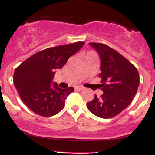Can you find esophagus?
<instances>
[{
	"mask_svg": "<svg viewBox=\"0 0 155 155\" xmlns=\"http://www.w3.org/2000/svg\"><path fill=\"white\" fill-rule=\"evenodd\" d=\"M75 90H76V91H82V90H83V87L79 86V87H75Z\"/></svg>",
	"mask_w": 155,
	"mask_h": 155,
	"instance_id": "esophagus-1",
	"label": "esophagus"
}]
</instances>
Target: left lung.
I'll return each instance as SVG.
<instances>
[{
	"label": "left lung",
	"instance_id": "1",
	"mask_svg": "<svg viewBox=\"0 0 155 155\" xmlns=\"http://www.w3.org/2000/svg\"><path fill=\"white\" fill-rule=\"evenodd\" d=\"M89 45L100 57L101 84L99 86L103 94L100 98L95 95L87 106L99 118H112L133 101L139 87V73L134 64L108 46L99 43H89Z\"/></svg>",
	"mask_w": 155,
	"mask_h": 155
}]
</instances>
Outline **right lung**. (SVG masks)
Wrapping results in <instances>:
<instances>
[{"label":"right lung","instance_id":"right-lung-1","mask_svg":"<svg viewBox=\"0 0 155 155\" xmlns=\"http://www.w3.org/2000/svg\"><path fill=\"white\" fill-rule=\"evenodd\" d=\"M84 42L47 48L31 56L15 70L13 82L20 97L31 111L50 117L63 109L73 87L61 89L53 78L71 56L79 51Z\"/></svg>","mask_w":155,"mask_h":155}]
</instances>
